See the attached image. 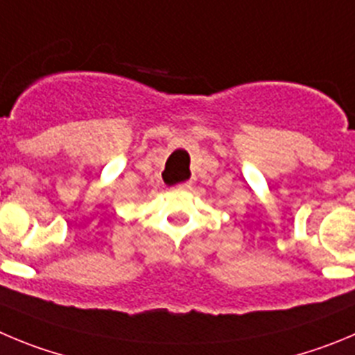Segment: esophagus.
Listing matches in <instances>:
<instances>
[{
	"label": "esophagus",
	"mask_w": 355,
	"mask_h": 355,
	"mask_svg": "<svg viewBox=\"0 0 355 355\" xmlns=\"http://www.w3.org/2000/svg\"><path fill=\"white\" fill-rule=\"evenodd\" d=\"M191 189V182H182L177 185V191H189Z\"/></svg>",
	"instance_id": "obj_1"
}]
</instances>
